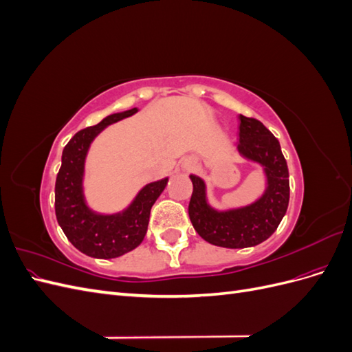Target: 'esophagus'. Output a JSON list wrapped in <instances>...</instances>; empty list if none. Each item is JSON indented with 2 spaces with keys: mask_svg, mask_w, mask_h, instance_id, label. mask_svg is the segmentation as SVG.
<instances>
[{
  "mask_svg": "<svg viewBox=\"0 0 352 352\" xmlns=\"http://www.w3.org/2000/svg\"><path fill=\"white\" fill-rule=\"evenodd\" d=\"M186 167H190V163H188V164H186Z\"/></svg>",
  "mask_w": 352,
  "mask_h": 352,
  "instance_id": "esophagus-1",
  "label": "esophagus"
}]
</instances>
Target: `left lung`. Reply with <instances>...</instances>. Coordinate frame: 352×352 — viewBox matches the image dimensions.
<instances>
[{
    "label": "left lung",
    "mask_w": 352,
    "mask_h": 352,
    "mask_svg": "<svg viewBox=\"0 0 352 352\" xmlns=\"http://www.w3.org/2000/svg\"><path fill=\"white\" fill-rule=\"evenodd\" d=\"M238 151L264 168L267 188L250 206L219 211L212 208L201 177L190 175L194 190L189 201V219L198 235L217 247L248 248L270 238L289 204V172L280 144L260 120L239 114Z\"/></svg>",
    "instance_id": "1"
}]
</instances>
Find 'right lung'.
<instances>
[{"instance_id": "obj_1", "label": "right lung", "mask_w": 352, "mask_h": 352, "mask_svg": "<svg viewBox=\"0 0 352 352\" xmlns=\"http://www.w3.org/2000/svg\"><path fill=\"white\" fill-rule=\"evenodd\" d=\"M136 111L132 109L107 116L98 124L79 131L63 150L56 180L57 221L73 247L94 258H116L135 250L145 238L151 207L167 185V177L145 185L132 204L116 214L95 212L85 201V158L91 142L109 124Z\"/></svg>"}]
</instances>
